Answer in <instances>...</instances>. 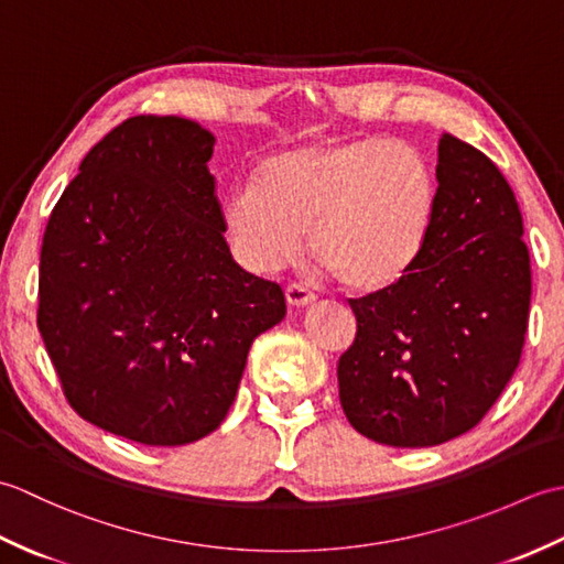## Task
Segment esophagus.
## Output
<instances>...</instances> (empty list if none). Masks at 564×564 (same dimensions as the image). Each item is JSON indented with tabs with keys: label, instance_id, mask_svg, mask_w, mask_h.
<instances>
[{
	"label": "esophagus",
	"instance_id": "obj_1",
	"mask_svg": "<svg viewBox=\"0 0 564 564\" xmlns=\"http://www.w3.org/2000/svg\"><path fill=\"white\" fill-rule=\"evenodd\" d=\"M315 297L317 295L313 291H307L301 283H291L289 289H285V301H289V305H293V307H305L313 303Z\"/></svg>",
	"mask_w": 564,
	"mask_h": 564
}]
</instances>
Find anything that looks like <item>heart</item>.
I'll return each instance as SVG.
<instances>
[{
	"label": "heart",
	"instance_id": "obj_1",
	"mask_svg": "<svg viewBox=\"0 0 564 564\" xmlns=\"http://www.w3.org/2000/svg\"><path fill=\"white\" fill-rule=\"evenodd\" d=\"M438 176L424 150L390 138L325 140L263 162L259 182L223 198V223L251 271L313 254L349 291L398 285L424 259L438 215Z\"/></svg>",
	"mask_w": 564,
	"mask_h": 564
}]
</instances>
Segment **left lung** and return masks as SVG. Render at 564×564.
<instances>
[{"label": "left lung", "mask_w": 564, "mask_h": 564, "mask_svg": "<svg viewBox=\"0 0 564 564\" xmlns=\"http://www.w3.org/2000/svg\"><path fill=\"white\" fill-rule=\"evenodd\" d=\"M438 215L419 267L349 301L356 339L339 358L341 410L358 434L398 448L470 431L521 361L531 257L517 196L467 142L438 140Z\"/></svg>", "instance_id": "obj_1"}]
</instances>
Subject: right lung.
<instances>
[{"label":"right lung","mask_w":564,"mask_h":564,"mask_svg":"<svg viewBox=\"0 0 564 564\" xmlns=\"http://www.w3.org/2000/svg\"><path fill=\"white\" fill-rule=\"evenodd\" d=\"M215 138L178 116H135L79 164L45 225L39 329L72 410L145 446L220 426L249 346L285 297L232 259Z\"/></svg>","instance_id":"right-lung-1"}]
</instances>
